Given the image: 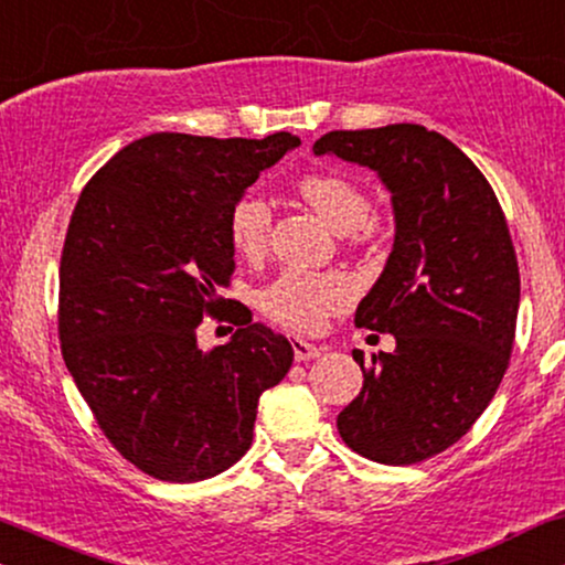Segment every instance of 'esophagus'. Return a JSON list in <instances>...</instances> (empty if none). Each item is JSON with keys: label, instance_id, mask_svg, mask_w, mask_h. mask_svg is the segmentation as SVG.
I'll return each instance as SVG.
<instances>
[{"label": "esophagus", "instance_id": "1", "mask_svg": "<svg viewBox=\"0 0 565 565\" xmlns=\"http://www.w3.org/2000/svg\"><path fill=\"white\" fill-rule=\"evenodd\" d=\"M291 349H295L297 361H310L320 356V349L310 341H302V338H291Z\"/></svg>", "mask_w": 565, "mask_h": 565}]
</instances>
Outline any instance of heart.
<instances>
[{"label":"heart","mask_w":565,"mask_h":565,"mask_svg":"<svg viewBox=\"0 0 565 565\" xmlns=\"http://www.w3.org/2000/svg\"><path fill=\"white\" fill-rule=\"evenodd\" d=\"M299 195L305 204L335 230L338 235L364 232L370 227V204L353 180L338 172H310L299 180ZM270 232V206L258 193H247L235 201L230 212L232 247L243 258H258L266 250ZM353 299L356 287L349 276L338 270H307L284 268L274 281L258 291L260 312L278 326L315 333L326 326L328 318L343 312Z\"/></svg>","instance_id":"1"}]
</instances>
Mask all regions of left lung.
<instances>
[{"label": "left lung", "instance_id": "8db88e82", "mask_svg": "<svg viewBox=\"0 0 565 565\" xmlns=\"http://www.w3.org/2000/svg\"><path fill=\"white\" fill-rule=\"evenodd\" d=\"M312 152L377 172L395 216L393 250L356 307V326L393 333L395 351H353L364 385L338 431L374 462L428 460L468 434L509 366L519 268L499 199L462 149L418 124L330 131Z\"/></svg>", "mask_w": 565, "mask_h": 565}]
</instances>
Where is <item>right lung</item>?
<instances>
[{
  "label": "right lung",
  "instance_id": "add662e5",
  "mask_svg": "<svg viewBox=\"0 0 565 565\" xmlns=\"http://www.w3.org/2000/svg\"><path fill=\"white\" fill-rule=\"evenodd\" d=\"M295 147L287 131L149 134L79 193L58 268L62 353L97 426L147 476L195 483L232 468L253 445L258 397L295 361L253 318L212 351L195 341L227 305L216 289L235 268L232 206Z\"/></svg>",
  "mask_w": 565,
  "mask_h": 565
}]
</instances>
